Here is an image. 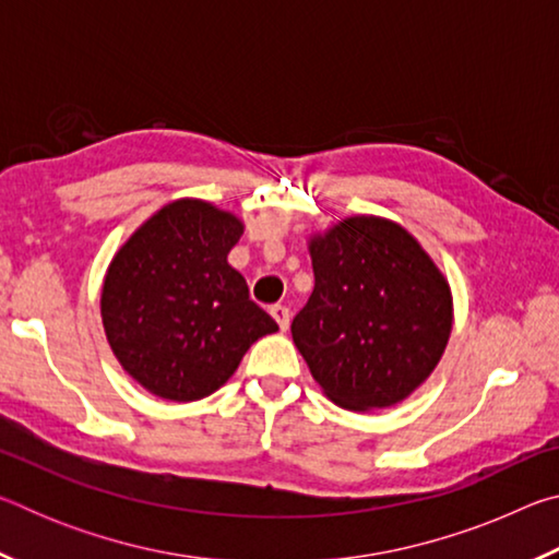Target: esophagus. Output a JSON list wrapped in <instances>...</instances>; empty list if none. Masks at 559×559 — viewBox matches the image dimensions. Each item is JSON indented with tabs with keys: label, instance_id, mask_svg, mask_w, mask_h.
<instances>
[{
	"label": "esophagus",
	"instance_id": "34e87169",
	"mask_svg": "<svg viewBox=\"0 0 559 559\" xmlns=\"http://www.w3.org/2000/svg\"><path fill=\"white\" fill-rule=\"evenodd\" d=\"M271 316L276 318V323H278V328L281 330H288V325H290V310L286 308V306H271Z\"/></svg>",
	"mask_w": 559,
	"mask_h": 559
}]
</instances>
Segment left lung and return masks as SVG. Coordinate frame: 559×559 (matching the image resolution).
Segmentation results:
<instances>
[{
	"instance_id": "8db88e82",
	"label": "left lung",
	"mask_w": 559,
	"mask_h": 559,
	"mask_svg": "<svg viewBox=\"0 0 559 559\" xmlns=\"http://www.w3.org/2000/svg\"><path fill=\"white\" fill-rule=\"evenodd\" d=\"M316 288L290 333L330 402H404L439 365L453 325L449 281L402 224L359 214L308 241Z\"/></svg>"
}]
</instances>
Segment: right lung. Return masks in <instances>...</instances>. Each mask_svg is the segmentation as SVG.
<instances>
[{"label": "right lung", "instance_id": "right-lung-1", "mask_svg": "<svg viewBox=\"0 0 559 559\" xmlns=\"http://www.w3.org/2000/svg\"><path fill=\"white\" fill-rule=\"evenodd\" d=\"M243 222L204 200H175L120 246L103 278L100 318L122 370L150 394L197 402L229 380L278 325L229 266Z\"/></svg>", "mask_w": 559, "mask_h": 559}]
</instances>
